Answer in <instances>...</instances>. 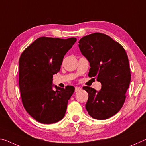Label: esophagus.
<instances>
[{"label":"esophagus","mask_w":146,"mask_h":146,"mask_svg":"<svg viewBox=\"0 0 146 146\" xmlns=\"http://www.w3.org/2000/svg\"><path fill=\"white\" fill-rule=\"evenodd\" d=\"M80 90H81V88L80 87H75V92H78V91H80Z\"/></svg>","instance_id":"esophagus-1"}]
</instances>
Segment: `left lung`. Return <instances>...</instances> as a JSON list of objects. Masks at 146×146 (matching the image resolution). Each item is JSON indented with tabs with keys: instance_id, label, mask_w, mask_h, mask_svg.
Listing matches in <instances>:
<instances>
[{
	"instance_id": "left-lung-1",
	"label": "left lung",
	"mask_w": 146,
	"mask_h": 146,
	"mask_svg": "<svg viewBox=\"0 0 146 146\" xmlns=\"http://www.w3.org/2000/svg\"><path fill=\"white\" fill-rule=\"evenodd\" d=\"M78 43L81 53L90 64L88 76L97 78L102 84L98 92L84 86L89 96L86 109L95 119H108L119 111L126 97L131 81L127 55L122 45L104 33L90 34Z\"/></svg>"
}]
</instances>
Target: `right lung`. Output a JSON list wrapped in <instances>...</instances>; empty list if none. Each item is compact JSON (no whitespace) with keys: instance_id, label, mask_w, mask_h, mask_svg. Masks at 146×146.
I'll return each mask as SVG.
<instances>
[{"instance_id":"1","label":"right lung","mask_w":146,"mask_h":146,"mask_svg":"<svg viewBox=\"0 0 146 146\" xmlns=\"http://www.w3.org/2000/svg\"><path fill=\"white\" fill-rule=\"evenodd\" d=\"M76 38L61 39L42 36L24 49L19 58V84L23 104L38 122L50 124L65 116L72 86L52 90L54 74L60 70L64 55Z\"/></svg>"}]
</instances>
